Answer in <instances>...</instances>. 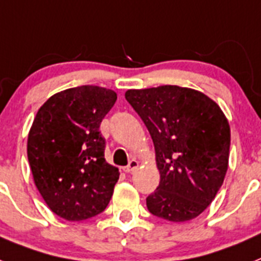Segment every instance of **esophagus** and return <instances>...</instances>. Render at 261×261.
I'll return each instance as SVG.
<instances>
[{
    "instance_id": "esophagus-1",
    "label": "esophagus",
    "mask_w": 261,
    "mask_h": 261,
    "mask_svg": "<svg viewBox=\"0 0 261 261\" xmlns=\"http://www.w3.org/2000/svg\"><path fill=\"white\" fill-rule=\"evenodd\" d=\"M138 166H139V162L137 159H131L130 163L127 164L126 167H123V171L124 172H133L134 170H137Z\"/></svg>"
}]
</instances>
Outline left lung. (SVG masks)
<instances>
[{
  "label": "left lung",
  "instance_id": "1",
  "mask_svg": "<svg viewBox=\"0 0 261 261\" xmlns=\"http://www.w3.org/2000/svg\"><path fill=\"white\" fill-rule=\"evenodd\" d=\"M155 147L159 186L146 199L148 211L187 222L212 203L228 168L231 130L215 100L188 87L164 85L127 90Z\"/></svg>",
  "mask_w": 261,
  "mask_h": 261
}]
</instances>
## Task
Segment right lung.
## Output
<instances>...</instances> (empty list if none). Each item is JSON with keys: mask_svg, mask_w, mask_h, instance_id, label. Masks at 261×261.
<instances>
[{"mask_svg": "<svg viewBox=\"0 0 261 261\" xmlns=\"http://www.w3.org/2000/svg\"><path fill=\"white\" fill-rule=\"evenodd\" d=\"M117 93L78 86L54 94L39 107L28 137V159L39 194L56 215L70 222L103 211L119 179L105 159L102 119Z\"/></svg>", "mask_w": 261, "mask_h": 261, "instance_id": "add662e5", "label": "right lung"}]
</instances>
